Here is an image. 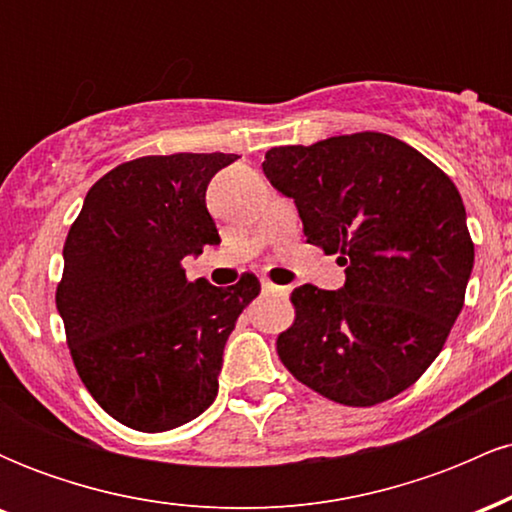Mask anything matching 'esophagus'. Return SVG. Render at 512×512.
Listing matches in <instances>:
<instances>
[{"label": "esophagus", "mask_w": 512, "mask_h": 512, "mask_svg": "<svg viewBox=\"0 0 512 512\" xmlns=\"http://www.w3.org/2000/svg\"><path fill=\"white\" fill-rule=\"evenodd\" d=\"M260 284H262V291L264 293H272V296H284V293H286V289H281V286L272 284V281H269V279H262Z\"/></svg>", "instance_id": "esophagus-1"}]
</instances>
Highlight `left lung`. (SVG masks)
<instances>
[{
  "label": "left lung",
  "instance_id": "left-lung-1",
  "mask_svg": "<svg viewBox=\"0 0 512 512\" xmlns=\"http://www.w3.org/2000/svg\"><path fill=\"white\" fill-rule=\"evenodd\" d=\"M264 175L296 202L305 240L339 255V291L298 286L276 354L317 395L373 407L436 361L464 305L474 243L455 182L414 146L356 132L274 146Z\"/></svg>",
  "mask_w": 512,
  "mask_h": 512
}]
</instances>
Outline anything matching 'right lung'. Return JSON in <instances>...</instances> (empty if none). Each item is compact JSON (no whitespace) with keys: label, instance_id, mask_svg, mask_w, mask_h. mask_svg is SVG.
I'll return each mask as SVG.
<instances>
[{"label":"right lung","instance_id":"1","mask_svg":"<svg viewBox=\"0 0 512 512\" xmlns=\"http://www.w3.org/2000/svg\"><path fill=\"white\" fill-rule=\"evenodd\" d=\"M236 154L142 156L88 190L64 243L57 310L81 383L115 421L161 433L219 392L223 346L260 293L255 274L190 281L187 255L219 243L207 185Z\"/></svg>","mask_w":512,"mask_h":512}]
</instances>
